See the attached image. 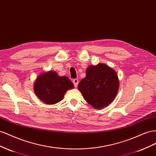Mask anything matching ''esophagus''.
<instances>
[{
	"label": "esophagus",
	"instance_id": "esophagus-1",
	"mask_svg": "<svg viewBox=\"0 0 156 156\" xmlns=\"http://www.w3.org/2000/svg\"><path fill=\"white\" fill-rule=\"evenodd\" d=\"M73 83H74V86L76 87L78 86V80L77 78H75V79L73 80Z\"/></svg>",
	"mask_w": 156,
	"mask_h": 156
}]
</instances>
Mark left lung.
<instances>
[{
    "instance_id": "1",
    "label": "left lung",
    "mask_w": 156,
    "mask_h": 156,
    "mask_svg": "<svg viewBox=\"0 0 156 156\" xmlns=\"http://www.w3.org/2000/svg\"><path fill=\"white\" fill-rule=\"evenodd\" d=\"M78 88L85 100L95 108L101 109L112 103L117 95L119 80L116 73L104 64L90 66Z\"/></svg>"
}]
</instances>
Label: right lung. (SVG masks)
Returning a JSON list of instances; mask_svg holds the SVG:
<instances>
[{
  "instance_id": "right-lung-1",
  "label": "right lung",
  "mask_w": 156,
  "mask_h": 156,
  "mask_svg": "<svg viewBox=\"0 0 156 156\" xmlns=\"http://www.w3.org/2000/svg\"><path fill=\"white\" fill-rule=\"evenodd\" d=\"M73 87V83L68 77H60L55 72L50 71L37 78L34 91L44 103L54 105L63 99L66 91Z\"/></svg>"
}]
</instances>
